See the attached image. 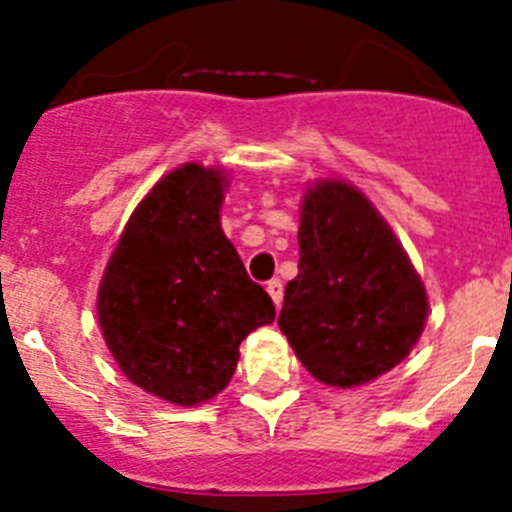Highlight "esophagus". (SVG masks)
Masks as SVG:
<instances>
[{"instance_id":"obj_1","label":"esophagus","mask_w":512,"mask_h":512,"mask_svg":"<svg viewBox=\"0 0 512 512\" xmlns=\"http://www.w3.org/2000/svg\"><path fill=\"white\" fill-rule=\"evenodd\" d=\"M266 292H269V297L274 300V305H277V310L282 307V300H284V287L279 279H271L269 284H266Z\"/></svg>"}]
</instances>
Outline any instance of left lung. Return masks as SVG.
<instances>
[{
	"mask_svg": "<svg viewBox=\"0 0 512 512\" xmlns=\"http://www.w3.org/2000/svg\"><path fill=\"white\" fill-rule=\"evenodd\" d=\"M300 264L279 328L318 382L354 390L408 359L428 295L377 207L346 179H315L300 205Z\"/></svg>",
	"mask_w": 512,
	"mask_h": 512,
	"instance_id": "left-lung-1",
	"label": "left lung"
}]
</instances>
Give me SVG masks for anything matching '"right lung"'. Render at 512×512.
I'll list each match as a JSON object with an SVG mask.
<instances>
[{
    "mask_svg": "<svg viewBox=\"0 0 512 512\" xmlns=\"http://www.w3.org/2000/svg\"><path fill=\"white\" fill-rule=\"evenodd\" d=\"M223 166L197 161L161 176L138 202L97 292L102 338L148 395L194 408L228 387L243 338L274 323L220 225Z\"/></svg>",
    "mask_w": 512,
    "mask_h": 512,
    "instance_id": "obj_1",
    "label": "right lung"
}]
</instances>
